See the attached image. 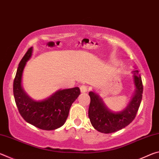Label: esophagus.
Instances as JSON below:
<instances>
[{
  "label": "esophagus",
  "mask_w": 159,
  "mask_h": 159,
  "mask_svg": "<svg viewBox=\"0 0 159 159\" xmlns=\"http://www.w3.org/2000/svg\"><path fill=\"white\" fill-rule=\"evenodd\" d=\"M80 92L81 93H87L88 90H89V88H88V86H86L85 85H82L80 87Z\"/></svg>",
  "instance_id": "1"
}]
</instances>
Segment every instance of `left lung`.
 I'll return each instance as SVG.
<instances>
[{
	"mask_svg": "<svg viewBox=\"0 0 159 159\" xmlns=\"http://www.w3.org/2000/svg\"><path fill=\"white\" fill-rule=\"evenodd\" d=\"M138 70L133 71L136 92L125 110L120 112L111 111L104 105L103 101L95 93L90 92V103L88 109L91 124L102 133H111L128 125L135 118L140 106L143 85Z\"/></svg>",
	"mask_w": 159,
	"mask_h": 159,
	"instance_id": "left-lung-1",
	"label": "left lung"
}]
</instances>
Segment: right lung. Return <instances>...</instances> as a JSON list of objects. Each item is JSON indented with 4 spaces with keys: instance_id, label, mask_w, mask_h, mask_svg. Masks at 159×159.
<instances>
[{
    "instance_id": "right-lung-1",
    "label": "right lung",
    "mask_w": 159,
    "mask_h": 159,
    "mask_svg": "<svg viewBox=\"0 0 159 159\" xmlns=\"http://www.w3.org/2000/svg\"><path fill=\"white\" fill-rule=\"evenodd\" d=\"M32 48H29L19 64L13 83V94L20 115L26 122L42 130H52L63 125L73 102L80 95L79 88L59 90L45 100L31 99L21 88V75L26 61L30 58Z\"/></svg>"
}]
</instances>
